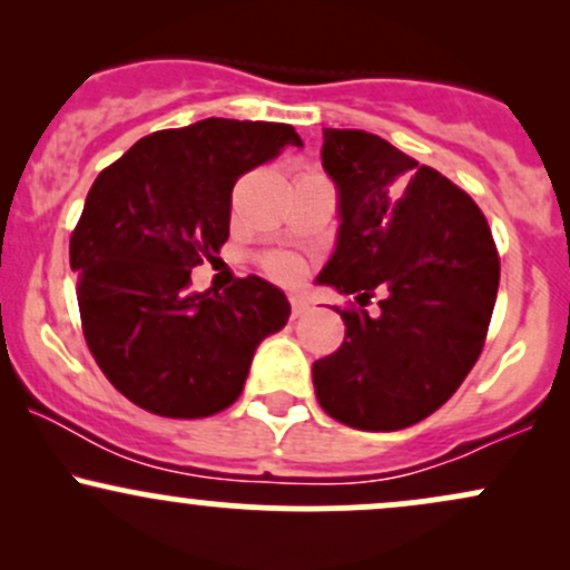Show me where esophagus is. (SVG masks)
<instances>
[{
	"label": "esophagus",
	"mask_w": 570,
	"mask_h": 570,
	"mask_svg": "<svg viewBox=\"0 0 570 570\" xmlns=\"http://www.w3.org/2000/svg\"><path fill=\"white\" fill-rule=\"evenodd\" d=\"M307 307H311V305H307L303 297H292V318L303 316V313H307Z\"/></svg>",
	"instance_id": "esophagus-1"
}]
</instances>
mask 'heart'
Masks as SVG:
<instances>
[{"instance_id": "1", "label": "heart", "mask_w": 570, "mask_h": 570, "mask_svg": "<svg viewBox=\"0 0 570 570\" xmlns=\"http://www.w3.org/2000/svg\"><path fill=\"white\" fill-rule=\"evenodd\" d=\"M265 267L273 278L286 281V284L297 281L299 273H303V265H299L294 257H273V259H267Z\"/></svg>"}]
</instances>
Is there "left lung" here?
I'll list each match as a JSON object with an SVG mask.
<instances>
[{"label": "left lung", "instance_id": "obj_1", "mask_svg": "<svg viewBox=\"0 0 570 570\" xmlns=\"http://www.w3.org/2000/svg\"><path fill=\"white\" fill-rule=\"evenodd\" d=\"M337 189V240L316 284L385 286L381 316L337 311L345 340L313 364L326 415L396 431L440 410L474 367L499 294V254L476 203L381 136L324 128ZM358 294V297H364Z\"/></svg>", "mask_w": 570, "mask_h": 570}]
</instances>
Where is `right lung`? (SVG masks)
Segmentation results:
<instances>
[{
	"label": "right lung",
	"mask_w": 570,
	"mask_h": 570,
	"mask_svg": "<svg viewBox=\"0 0 570 570\" xmlns=\"http://www.w3.org/2000/svg\"><path fill=\"white\" fill-rule=\"evenodd\" d=\"M303 139L284 122L208 117L158 130L98 174L69 244L88 348L109 383L166 417H206L244 391L257 345L289 322L259 276L225 294L189 273L230 235L240 174Z\"/></svg>",
	"instance_id": "1"
}]
</instances>
